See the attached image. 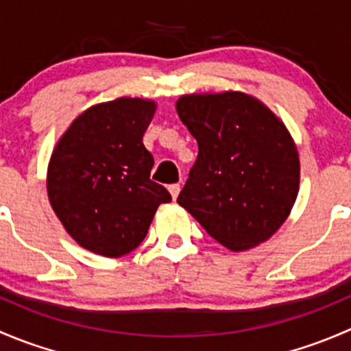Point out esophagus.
I'll list each match as a JSON object with an SVG mask.
<instances>
[{
	"label": "esophagus",
	"mask_w": 351,
	"mask_h": 351,
	"mask_svg": "<svg viewBox=\"0 0 351 351\" xmlns=\"http://www.w3.org/2000/svg\"><path fill=\"white\" fill-rule=\"evenodd\" d=\"M168 190H169V193H171L173 200H176V197L180 195V185H178V183H175V185H169Z\"/></svg>",
	"instance_id": "1"
}]
</instances>
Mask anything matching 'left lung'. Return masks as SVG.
I'll return each instance as SVG.
<instances>
[{
  "mask_svg": "<svg viewBox=\"0 0 351 351\" xmlns=\"http://www.w3.org/2000/svg\"><path fill=\"white\" fill-rule=\"evenodd\" d=\"M176 112L198 144L178 204L228 250L268 241L289 219L300 185L299 151L285 123L234 90L182 95Z\"/></svg>",
  "mask_w": 351,
  "mask_h": 351,
  "instance_id": "8db88e82",
  "label": "left lung"
}]
</instances>
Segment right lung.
<instances>
[{
    "instance_id": "add662e5",
    "label": "right lung",
    "mask_w": 351,
    "mask_h": 351,
    "mask_svg": "<svg viewBox=\"0 0 351 351\" xmlns=\"http://www.w3.org/2000/svg\"><path fill=\"white\" fill-rule=\"evenodd\" d=\"M158 104L120 97L91 105L59 137L47 166V197L81 247L120 258L146 238L168 190L149 178L154 159L143 136Z\"/></svg>"
}]
</instances>
